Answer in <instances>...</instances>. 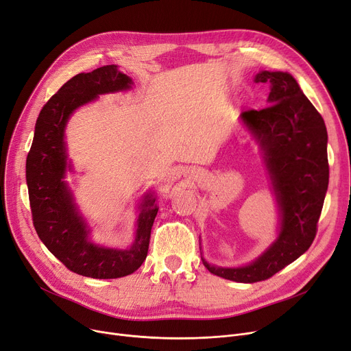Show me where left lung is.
<instances>
[{"label":"left lung","instance_id":"8db88e82","mask_svg":"<svg viewBox=\"0 0 351 351\" xmlns=\"http://www.w3.org/2000/svg\"><path fill=\"white\" fill-rule=\"evenodd\" d=\"M254 82L271 85L269 106L242 112L241 121L261 147L278 205V236L245 266H215L202 256L210 273L239 283L266 280L310 247L328 186L327 129L298 81L289 72L261 71Z\"/></svg>","mask_w":351,"mask_h":351}]
</instances>
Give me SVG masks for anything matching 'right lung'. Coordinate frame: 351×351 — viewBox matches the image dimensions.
I'll use <instances>...</instances> for the list:
<instances>
[{
	"mask_svg": "<svg viewBox=\"0 0 351 351\" xmlns=\"http://www.w3.org/2000/svg\"><path fill=\"white\" fill-rule=\"evenodd\" d=\"M134 81L105 65L71 78L41 109L27 156V185L36 233L47 249L69 270L92 279H118L134 273L146 259L158 215L156 196L146 193L139 204L135 239L126 249L92 242L90 228L65 180L72 172L65 129L75 110L99 95L129 90Z\"/></svg>",
	"mask_w": 351,
	"mask_h": 351,
	"instance_id": "right-lung-1",
	"label": "right lung"
}]
</instances>
